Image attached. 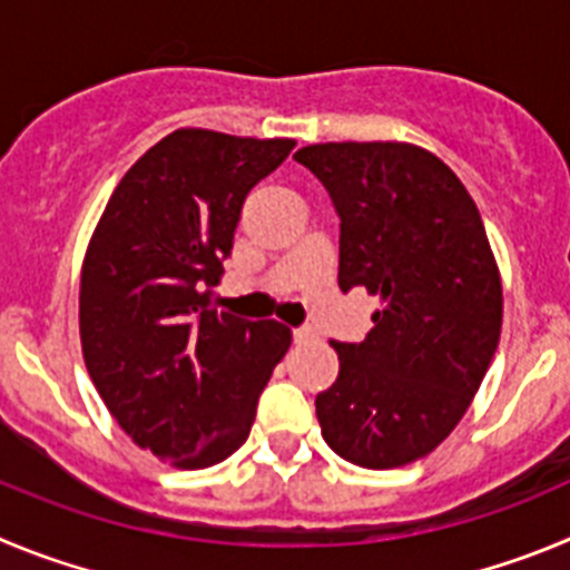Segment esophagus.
Wrapping results in <instances>:
<instances>
[{"mask_svg":"<svg viewBox=\"0 0 570 570\" xmlns=\"http://www.w3.org/2000/svg\"><path fill=\"white\" fill-rule=\"evenodd\" d=\"M309 337H315V330H312V326H301V330H295V343H304L309 341Z\"/></svg>","mask_w":570,"mask_h":570,"instance_id":"34e87169","label":"esophagus"}]
</instances>
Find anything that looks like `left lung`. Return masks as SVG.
Masks as SVG:
<instances>
[{"instance_id":"obj_1","label":"left lung","mask_w":570,"mask_h":570,"mask_svg":"<svg viewBox=\"0 0 570 570\" xmlns=\"http://www.w3.org/2000/svg\"><path fill=\"white\" fill-rule=\"evenodd\" d=\"M341 218L343 292L381 295L366 341H335L341 372L315 397L321 434L363 469H397L460 423L500 343L502 286L483 218L423 147L330 141L295 153Z\"/></svg>"}]
</instances>
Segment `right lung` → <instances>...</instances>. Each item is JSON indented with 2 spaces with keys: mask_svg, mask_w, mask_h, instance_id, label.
<instances>
[{
  "mask_svg": "<svg viewBox=\"0 0 570 570\" xmlns=\"http://www.w3.org/2000/svg\"><path fill=\"white\" fill-rule=\"evenodd\" d=\"M292 138L176 130L112 189L81 266L85 366L132 443L178 469L244 445L292 332L213 306L249 189Z\"/></svg>",
  "mask_w": 570,
  "mask_h": 570,
  "instance_id": "add662e5",
  "label": "right lung"
}]
</instances>
